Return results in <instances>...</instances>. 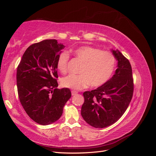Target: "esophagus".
Returning <instances> with one entry per match:
<instances>
[{
	"instance_id": "esophagus-1",
	"label": "esophagus",
	"mask_w": 156,
	"mask_h": 156,
	"mask_svg": "<svg viewBox=\"0 0 156 156\" xmlns=\"http://www.w3.org/2000/svg\"><path fill=\"white\" fill-rule=\"evenodd\" d=\"M77 94V92H75V91H74V90H72V96L76 95Z\"/></svg>"
}]
</instances>
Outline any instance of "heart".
<instances>
[{
  "label": "heart",
  "mask_w": 156,
  "mask_h": 156,
  "mask_svg": "<svg viewBox=\"0 0 156 156\" xmlns=\"http://www.w3.org/2000/svg\"><path fill=\"white\" fill-rule=\"evenodd\" d=\"M75 57L83 62L79 75H69L61 80V85L75 90H81L89 84L100 87L109 80L114 72L116 58L111 52L102 51L91 46H81L72 50ZM69 55L60 53L56 60V67L62 73L68 70Z\"/></svg>",
  "instance_id": "b5f03b06"
}]
</instances>
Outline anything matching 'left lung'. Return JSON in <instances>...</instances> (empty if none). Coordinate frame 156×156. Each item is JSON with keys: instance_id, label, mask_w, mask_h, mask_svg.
Masks as SVG:
<instances>
[{"instance_id": "left-lung-1", "label": "left lung", "mask_w": 156, "mask_h": 156, "mask_svg": "<svg viewBox=\"0 0 156 156\" xmlns=\"http://www.w3.org/2000/svg\"><path fill=\"white\" fill-rule=\"evenodd\" d=\"M118 60L113 77L101 87L83 93L81 115L87 123L103 128L119 120L128 107L134 84L129 61L119 51H112Z\"/></svg>"}]
</instances>
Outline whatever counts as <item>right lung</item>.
I'll return each mask as SVG.
<instances>
[{
	"mask_svg": "<svg viewBox=\"0 0 156 156\" xmlns=\"http://www.w3.org/2000/svg\"><path fill=\"white\" fill-rule=\"evenodd\" d=\"M64 48L56 40H45L30 45L17 69L20 102L32 120L41 125L58 120L72 96L69 88L58 89L56 60Z\"/></svg>",
	"mask_w": 156,
	"mask_h": 156,
	"instance_id": "1",
	"label": "right lung"
}]
</instances>
